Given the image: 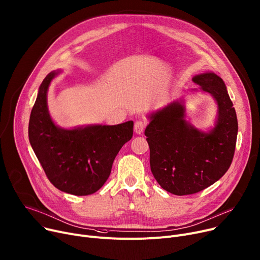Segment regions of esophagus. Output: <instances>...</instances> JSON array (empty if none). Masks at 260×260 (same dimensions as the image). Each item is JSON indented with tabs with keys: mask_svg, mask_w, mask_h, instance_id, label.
I'll return each mask as SVG.
<instances>
[{
	"mask_svg": "<svg viewBox=\"0 0 260 260\" xmlns=\"http://www.w3.org/2000/svg\"><path fill=\"white\" fill-rule=\"evenodd\" d=\"M147 126V122L146 121H143V119H139V121H137L135 124H134V130L137 134H142L143 131L145 130Z\"/></svg>",
	"mask_w": 260,
	"mask_h": 260,
	"instance_id": "34e87169",
	"label": "esophagus"
}]
</instances>
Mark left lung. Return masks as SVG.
Masks as SVG:
<instances>
[{
  "instance_id": "left-lung-1",
  "label": "left lung",
  "mask_w": 260,
  "mask_h": 260,
  "mask_svg": "<svg viewBox=\"0 0 260 260\" xmlns=\"http://www.w3.org/2000/svg\"><path fill=\"white\" fill-rule=\"evenodd\" d=\"M192 81L215 99V127L209 133L199 131L186 123L183 105L174 102L152 114L145 131L152 174L164 189L177 196L201 191L225 175L234 156L238 130L223 80L205 73L194 76Z\"/></svg>"
}]
</instances>
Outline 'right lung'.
I'll return each mask as SVG.
<instances>
[{
	"label": "right lung",
	"instance_id": "right-lung-1",
	"mask_svg": "<svg viewBox=\"0 0 260 260\" xmlns=\"http://www.w3.org/2000/svg\"><path fill=\"white\" fill-rule=\"evenodd\" d=\"M56 73L39 86L29 121V141L50 182L59 190L87 196L106 182L115 156L133 135V122L94 125L72 130L55 126L48 111L47 91Z\"/></svg>",
	"mask_w": 260,
	"mask_h": 260
}]
</instances>
